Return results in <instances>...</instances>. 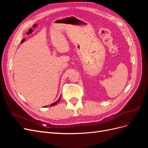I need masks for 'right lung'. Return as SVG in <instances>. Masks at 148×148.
<instances>
[{
	"label": "right lung",
	"mask_w": 148,
	"mask_h": 148,
	"mask_svg": "<svg viewBox=\"0 0 148 148\" xmlns=\"http://www.w3.org/2000/svg\"><path fill=\"white\" fill-rule=\"evenodd\" d=\"M60 97H60V98H59V99H58V101H56V102H53V103H52V104H51V105H50V106L51 107V106H55V105H56V104H57V103L60 101ZM47 107V106H45V107Z\"/></svg>",
	"instance_id": "add662e5"
}]
</instances>
